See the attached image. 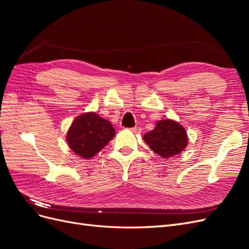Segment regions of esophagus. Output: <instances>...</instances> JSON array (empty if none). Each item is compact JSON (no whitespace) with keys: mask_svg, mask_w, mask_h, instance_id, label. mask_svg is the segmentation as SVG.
<instances>
[{"mask_svg":"<svg viewBox=\"0 0 249 249\" xmlns=\"http://www.w3.org/2000/svg\"><path fill=\"white\" fill-rule=\"evenodd\" d=\"M133 133H140L141 132V129H140V127L139 126H135V127H132V129H130Z\"/></svg>","mask_w":249,"mask_h":249,"instance_id":"34e87169","label":"esophagus"}]
</instances>
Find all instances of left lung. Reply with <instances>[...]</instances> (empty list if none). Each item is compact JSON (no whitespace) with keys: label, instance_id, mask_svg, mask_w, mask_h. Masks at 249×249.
I'll return each instance as SVG.
<instances>
[{"label":"left lung","instance_id":"1","mask_svg":"<svg viewBox=\"0 0 249 249\" xmlns=\"http://www.w3.org/2000/svg\"><path fill=\"white\" fill-rule=\"evenodd\" d=\"M143 139L156 154L163 158L179 154L188 144L185 129L171 119L158 122L155 129L146 133Z\"/></svg>","mask_w":249,"mask_h":249}]
</instances>
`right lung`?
Wrapping results in <instances>:
<instances>
[{"label": "right lung", "mask_w": 249, "mask_h": 249, "mask_svg": "<svg viewBox=\"0 0 249 249\" xmlns=\"http://www.w3.org/2000/svg\"><path fill=\"white\" fill-rule=\"evenodd\" d=\"M115 136V130L108 120L96 113H85L73 120L66 140L73 153L90 159Z\"/></svg>", "instance_id": "right-lung-1"}]
</instances>
